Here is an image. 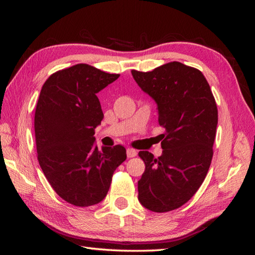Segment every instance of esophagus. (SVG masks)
<instances>
[{
	"label": "esophagus",
	"instance_id": "esophagus-1",
	"mask_svg": "<svg viewBox=\"0 0 255 255\" xmlns=\"http://www.w3.org/2000/svg\"><path fill=\"white\" fill-rule=\"evenodd\" d=\"M137 155V151L132 148H127V156L128 158H133Z\"/></svg>",
	"mask_w": 255,
	"mask_h": 255
}]
</instances>
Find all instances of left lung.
Returning <instances> with one entry per match:
<instances>
[{
    "label": "left lung",
    "mask_w": 255,
    "mask_h": 255,
    "mask_svg": "<svg viewBox=\"0 0 255 255\" xmlns=\"http://www.w3.org/2000/svg\"><path fill=\"white\" fill-rule=\"evenodd\" d=\"M131 73L155 101L159 125L165 128L163 154L155 159L148 151L139 152L145 170L138 181V199L149 210L166 213L187 203L207 175L218 124L217 104L204 74L181 62Z\"/></svg>",
    "instance_id": "obj_1"
}]
</instances>
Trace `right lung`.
<instances>
[{
  "label": "right lung",
  "mask_w": 255,
  "mask_h": 255,
  "mask_svg": "<svg viewBox=\"0 0 255 255\" xmlns=\"http://www.w3.org/2000/svg\"><path fill=\"white\" fill-rule=\"evenodd\" d=\"M119 78L79 63L51 74L42 85L35 111L37 158L51 187L79 207L99 204L110 189L126 149L101 150L94 129L104 118L96 94Z\"/></svg>",
  "instance_id": "right-lung-1"
}]
</instances>
